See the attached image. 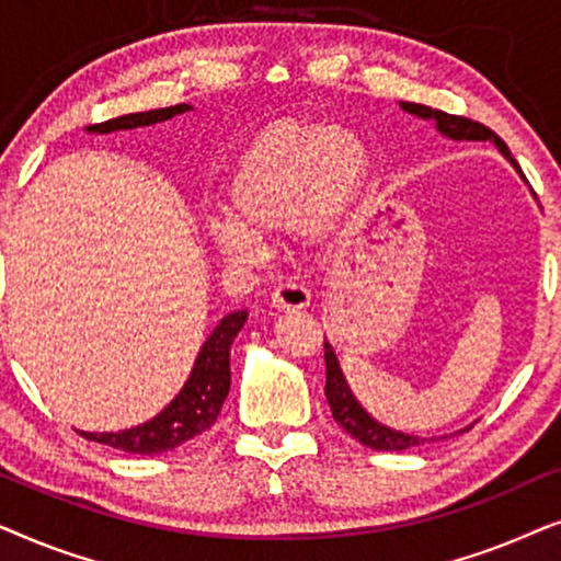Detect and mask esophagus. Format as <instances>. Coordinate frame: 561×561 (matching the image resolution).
<instances>
[{
	"mask_svg": "<svg viewBox=\"0 0 561 561\" xmlns=\"http://www.w3.org/2000/svg\"><path fill=\"white\" fill-rule=\"evenodd\" d=\"M311 304L309 288L301 286V283L283 280L273 288L271 294V306L278 311H290V309H306Z\"/></svg>",
	"mask_w": 561,
	"mask_h": 561,
	"instance_id": "esophagus-1",
	"label": "esophagus"
}]
</instances>
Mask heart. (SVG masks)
<instances>
[{
	"label": "heart",
	"mask_w": 561,
	"mask_h": 561,
	"mask_svg": "<svg viewBox=\"0 0 561 561\" xmlns=\"http://www.w3.org/2000/svg\"><path fill=\"white\" fill-rule=\"evenodd\" d=\"M367 150L350 129L280 122L260 133L237 163L227 214L206 225L214 248L237 263H255L260 237L294 229L319 237L357 194Z\"/></svg>",
	"instance_id": "b5f03b06"
}]
</instances>
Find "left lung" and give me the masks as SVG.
<instances>
[{
    "label": "left lung",
    "instance_id": "left-lung-1",
    "mask_svg": "<svg viewBox=\"0 0 561 561\" xmlns=\"http://www.w3.org/2000/svg\"><path fill=\"white\" fill-rule=\"evenodd\" d=\"M401 106L409 114H416L421 119H434L436 129L442 135H447L449 140H478V142H493L497 150L503 152L505 158L516 165V171L520 173V168L516 160L511 158L508 145H505L501 137H497L493 129L480 125L470 117H459V114H447L442 110H432L426 104H413V102H401ZM324 359H327V388L324 396L329 401V409H332V416L336 424H340L344 432L350 436H355L359 444L370 449H380V451H401V449H411L419 447V444L434 442V439H421V436H411L403 432H393V428L382 426L375 421L370 413H367L363 405L357 403V398L352 396V390L344 380L340 359H336L332 344L324 342Z\"/></svg>",
    "mask_w": 561,
    "mask_h": 561
}]
</instances>
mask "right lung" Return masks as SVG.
<instances>
[{
	"instance_id": "add662e5",
	"label": "right lung",
	"mask_w": 561,
	"mask_h": 561,
	"mask_svg": "<svg viewBox=\"0 0 561 561\" xmlns=\"http://www.w3.org/2000/svg\"><path fill=\"white\" fill-rule=\"evenodd\" d=\"M188 110V104H175L165 106V110L125 114V117L91 125L89 133L106 135L117 133V129L158 125V122H165ZM244 321H248V311H234L219 321L217 329L209 334V340L204 342L202 352H198L186 386L181 388V393L156 419L117 434H81L91 442L106 444V447H114L119 451H129V455H163V451H171L179 444L204 434L206 428L214 426V421H217L221 411V403H225L229 393V380H232V373H229V350H232L234 336L244 327Z\"/></svg>"
}]
</instances>
